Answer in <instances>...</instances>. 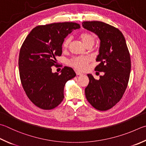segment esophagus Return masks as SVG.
<instances>
[{
	"instance_id": "34e87169",
	"label": "esophagus",
	"mask_w": 146,
	"mask_h": 146,
	"mask_svg": "<svg viewBox=\"0 0 146 146\" xmlns=\"http://www.w3.org/2000/svg\"><path fill=\"white\" fill-rule=\"evenodd\" d=\"M76 75L77 76H81V75H82V73L80 72H79V71H76Z\"/></svg>"
}]
</instances>
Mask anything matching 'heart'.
Masks as SVG:
<instances>
[{
    "label": "heart",
    "instance_id": "obj_1",
    "mask_svg": "<svg viewBox=\"0 0 146 146\" xmlns=\"http://www.w3.org/2000/svg\"><path fill=\"white\" fill-rule=\"evenodd\" d=\"M82 42L84 44L85 46H87L88 45H93L95 42L96 37L95 35L91 32H84L82 33V34L79 36ZM70 37H67L66 39L64 44H63V46L64 48H67L70 42ZM90 61L89 58L88 57H77L74 58L70 62V64L76 68V69L79 70H84L86 68L87 65L88 64Z\"/></svg>",
    "mask_w": 146,
    "mask_h": 146
}]
</instances>
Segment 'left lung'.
<instances>
[{
  "mask_svg": "<svg viewBox=\"0 0 146 146\" xmlns=\"http://www.w3.org/2000/svg\"><path fill=\"white\" fill-rule=\"evenodd\" d=\"M83 28L92 32L100 39V62L95 70L104 74L96 80L88 74L89 84L84 92L87 100L99 111H107L122 98L127 87L131 70L130 56L126 40L119 30L102 21H84Z\"/></svg>",
  "mask_w": 146,
  "mask_h": 146,
  "instance_id": "8db88e82",
  "label": "left lung"
}]
</instances>
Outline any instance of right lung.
I'll use <instances>...</instances> for the list:
<instances>
[{
  "label": "right lung",
  "mask_w": 146,
  "mask_h": 146,
  "mask_svg": "<svg viewBox=\"0 0 146 146\" xmlns=\"http://www.w3.org/2000/svg\"><path fill=\"white\" fill-rule=\"evenodd\" d=\"M80 25L64 22L35 27L21 46L19 55L21 82L27 97L44 110L55 108L64 98L65 83L76 76L71 67L52 72L57 56H61L64 39Z\"/></svg>",
  "instance_id": "add662e5"
}]
</instances>
